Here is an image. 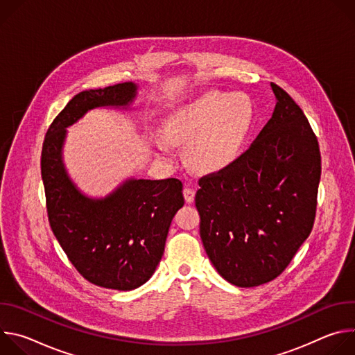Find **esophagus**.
<instances>
[{
    "instance_id": "1",
    "label": "esophagus",
    "mask_w": 355,
    "mask_h": 355,
    "mask_svg": "<svg viewBox=\"0 0 355 355\" xmlns=\"http://www.w3.org/2000/svg\"><path fill=\"white\" fill-rule=\"evenodd\" d=\"M182 193H184V198H185V200L188 202V204H191V202H193V199H195V189H193V188L185 187L184 191H182Z\"/></svg>"
}]
</instances>
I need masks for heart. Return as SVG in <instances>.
<instances>
[{
	"label": "heart",
	"instance_id": "heart-1",
	"mask_svg": "<svg viewBox=\"0 0 355 355\" xmlns=\"http://www.w3.org/2000/svg\"><path fill=\"white\" fill-rule=\"evenodd\" d=\"M250 119V105L240 94L211 92L174 111L163 125L171 144H189V163L199 171H219L237 156ZM157 148H168L159 141Z\"/></svg>",
	"mask_w": 355,
	"mask_h": 355
}]
</instances>
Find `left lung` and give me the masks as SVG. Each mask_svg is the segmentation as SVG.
<instances>
[{
    "mask_svg": "<svg viewBox=\"0 0 355 355\" xmlns=\"http://www.w3.org/2000/svg\"><path fill=\"white\" fill-rule=\"evenodd\" d=\"M277 104L233 163L199 180V234L216 271L251 288L277 278L313 227L322 164L318 137L299 105L271 83Z\"/></svg>",
    "mask_w": 355,
    "mask_h": 355,
    "instance_id": "left-lung-1",
    "label": "left lung"
}]
</instances>
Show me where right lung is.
<instances>
[{
  "instance_id": "1",
  "label": "right lung",
  "mask_w": 355,
  "mask_h": 355,
  "mask_svg": "<svg viewBox=\"0 0 355 355\" xmlns=\"http://www.w3.org/2000/svg\"><path fill=\"white\" fill-rule=\"evenodd\" d=\"M133 83L81 91L47 129L40 170L49 223L77 271L91 284L132 291L150 279L164 252L171 220L184 205L177 178H129L105 198L84 195L63 163L67 128L88 111L126 108Z\"/></svg>"
}]
</instances>
